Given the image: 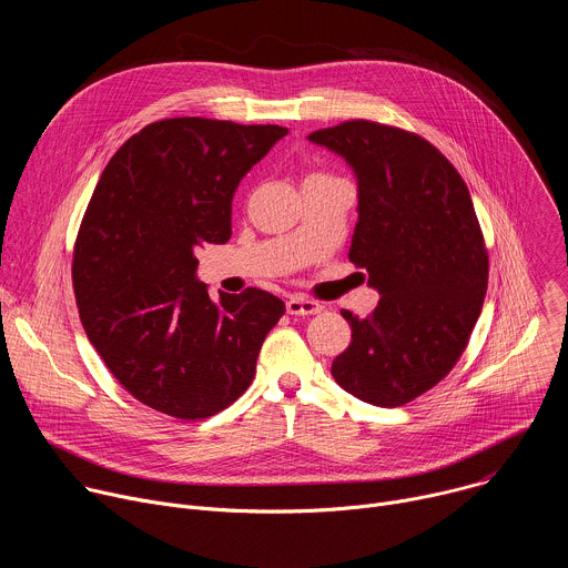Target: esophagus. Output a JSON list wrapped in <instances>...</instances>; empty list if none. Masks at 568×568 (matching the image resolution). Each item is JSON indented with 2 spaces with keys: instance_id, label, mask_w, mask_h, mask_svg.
<instances>
[{
  "instance_id": "esophagus-1",
  "label": "esophagus",
  "mask_w": 568,
  "mask_h": 568,
  "mask_svg": "<svg viewBox=\"0 0 568 568\" xmlns=\"http://www.w3.org/2000/svg\"><path fill=\"white\" fill-rule=\"evenodd\" d=\"M287 307V314H294V316H307V314H318L323 310V305L314 298H307V296H301V294H294L287 298L285 303Z\"/></svg>"
}]
</instances>
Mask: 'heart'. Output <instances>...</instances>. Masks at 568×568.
Wrapping results in <instances>:
<instances>
[{"label":"heart","mask_w":568,"mask_h":568,"mask_svg":"<svg viewBox=\"0 0 568 568\" xmlns=\"http://www.w3.org/2000/svg\"><path fill=\"white\" fill-rule=\"evenodd\" d=\"M316 175H321V173H314V175H310V178H316Z\"/></svg>","instance_id":"1"}]
</instances>
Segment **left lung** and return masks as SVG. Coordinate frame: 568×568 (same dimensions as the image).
<instances>
[{"label":"left lung","instance_id":"left-lung-1","mask_svg":"<svg viewBox=\"0 0 568 568\" xmlns=\"http://www.w3.org/2000/svg\"><path fill=\"white\" fill-rule=\"evenodd\" d=\"M344 156L357 178L351 263L382 296L351 323L335 382L375 407H402L436 386L463 355L488 290V252L469 191L423 136L346 121L307 136Z\"/></svg>","mask_w":568,"mask_h":568}]
</instances>
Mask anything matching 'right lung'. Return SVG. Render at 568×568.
<instances>
[{
  "instance_id": "obj_1",
  "label": "right lung",
  "mask_w": 568,
  "mask_h": 568,
  "mask_svg": "<svg viewBox=\"0 0 568 568\" xmlns=\"http://www.w3.org/2000/svg\"><path fill=\"white\" fill-rule=\"evenodd\" d=\"M287 134L200 116L130 136L105 166L73 247L83 328L119 384L180 420L215 416L247 390L285 303L258 287L197 281V250L231 237L233 193Z\"/></svg>"
}]
</instances>
